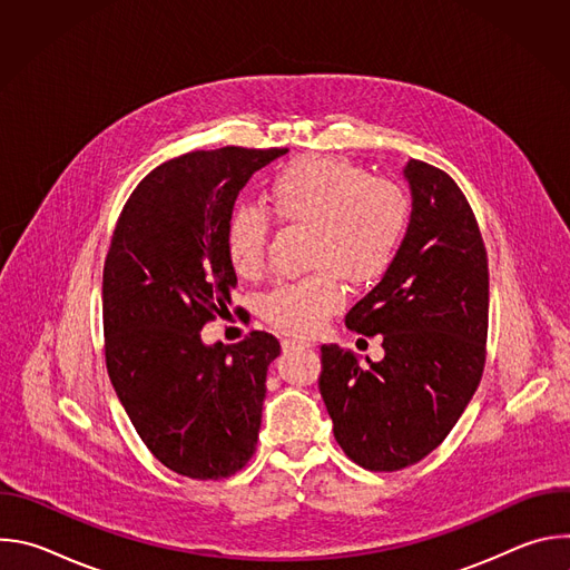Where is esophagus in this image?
<instances>
[{"instance_id": "34e87169", "label": "esophagus", "mask_w": 570, "mask_h": 570, "mask_svg": "<svg viewBox=\"0 0 570 570\" xmlns=\"http://www.w3.org/2000/svg\"><path fill=\"white\" fill-rule=\"evenodd\" d=\"M284 352H293V350H308L311 343H304V341H284L282 343Z\"/></svg>"}]
</instances>
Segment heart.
<instances>
[{"label":"heart","mask_w":570,"mask_h":570,"mask_svg":"<svg viewBox=\"0 0 570 570\" xmlns=\"http://www.w3.org/2000/svg\"><path fill=\"white\" fill-rule=\"evenodd\" d=\"M275 220L308 225V266L315 273L275 286L262 304L282 334L311 336L345 306L341 282L370 284L394 262L411 220V200L396 183L370 176L338 155H304L279 167L266 187ZM273 220L238 205L225 223V255L238 277L262 275Z\"/></svg>","instance_id":"b5f03b06"}]
</instances>
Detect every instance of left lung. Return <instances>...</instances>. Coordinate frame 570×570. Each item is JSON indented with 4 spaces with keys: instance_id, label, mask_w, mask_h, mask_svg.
<instances>
[{
    "instance_id": "left-lung-1",
    "label": "left lung",
    "mask_w": 570,
    "mask_h": 570,
    "mask_svg": "<svg viewBox=\"0 0 570 570\" xmlns=\"http://www.w3.org/2000/svg\"><path fill=\"white\" fill-rule=\"evenodd\" d=\"M413 216L383 279L345 315L381 336L379 363L322 345L320 394L334 438L370 471L417 464L451 433L484 370L490 268L478 220L442 169L411 159Z\"/></svg>"
}]
</instances>
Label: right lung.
<instances>
[{
  "label": "right lung",
  "mask_w": 570,
  "mask_h": 570,
  "mask_svg": "<svg viewBox=\"0 0 570 570\" xmlns=\"http://www.w3.org/2000/svg\"><path fill=\"white\" fill-rule=\"evenodd\" d=\"M286 148L191 150L155 167L126 200L104 264V350L115 392L148 451L194 480L255 455L266 370L279 341L250 332L203 345L236 273L225 223L250 176Z\"/></svg>",
  "instance_id": "1"
}]
</instances>
